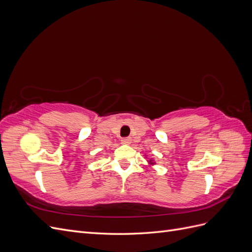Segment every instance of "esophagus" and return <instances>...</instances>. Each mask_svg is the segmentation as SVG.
<instances>
[{
  "label": "esophagus",
  "mask_w": 252,
  "mask_h": 252,
  "mask_svg": "<svg viewBox=\"0 0 252 252\" xmlns=\"http://www.w3.org/2000/svg\"><path fill=\"white\" fill-rule=\"evenodd\" d=\"M130 143H131V139L130 138H125V139L122 140V144H124V145H129Z\"/></svg>",
  "instance_id": "obj_1"
}]
</instances>
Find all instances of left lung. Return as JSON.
Listing matches in <instances>:
<instances>
[{"label":"left lung","mask_w":252,"mask_h":252,"mask_svg":"<svg viewBox=\"0 0 252 252\" xmlns=\"http://www.w3.org/2000/svg\"><path fill=\"white\" fill-rule=\"evenodd\" d=\"M150 165H155V162H154V159H149V162H148Z\"/></svg>","instance_id":"left-lung-1"}]
</instances>
